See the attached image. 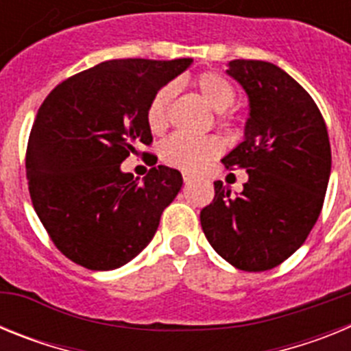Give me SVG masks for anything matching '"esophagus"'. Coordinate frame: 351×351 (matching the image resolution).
<instances>
[{
    "label": "esophagus",
    "instance_id": "1",
    "mask_svg": "<svg viewBox=\"0 0 351 351\" xmlns=\"http://www.w3.org/2000/svg\"><path fill=\"white\" fill-rule=\"evenodd\" d=\"M182 179H184V182H190L191 179H193V173H190V172H182Z\"/></svg>",
    "mask_w": 351,
    "mask_h": 351
}]
</instances>
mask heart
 <instances>
[{
  "label": "heart",
  "mask_w": 351,
  "mask_h": 351,
  "mask_svg": "<svg viewBox=\"0 0 351 351\" xmlns=\"http://www.w3.org/2000/svg\"><path fill=\"white\" fill-rule=\"evenodd\" d=\"M193 86L202 96L204 101L213 110L219 112V119H225V110L235 104L237 93L234 84L218 71H202L193 79ZM172 84H167L149 101L145 119L151 132L160 133L169 126L170 104L173 98ZM223 151V142L214 135L209 137H188V135H172L160 147V158L163 163L181 170H197L207 161L218 156Z\"/></svg>",
  "instance_id": "b5f03b06"
}]
</instances>
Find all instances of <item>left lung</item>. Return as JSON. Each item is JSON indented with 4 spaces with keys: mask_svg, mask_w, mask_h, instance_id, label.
Masks as SVG:
<instances>
[{
    "mask_svg": "<svg viewBox=\"0 0 351 351\" xmlns=\"http://www.w3.org/2000/svg\"><path fill=\"white\" fill-rule=\"evenodd\" d=\"M226 73L250 98L244 141L223 158L244 169L243 193L214 182V200L200 210L207 241L219 256L247 272L274 269L308 239L322 213L330 142L309 93L267 61L234 60Z\"/></svg>",
    "mask_w": 351,
    "mask_h": 351,
    "instance_id": "obj_1",
    "label": "left lung"
}]
</instances>
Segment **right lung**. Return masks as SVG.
Masks as SVG:
<instances>
[{"label":"right lung","mask_w":351,"mask_h":351,"mask_svg":"<svg viewBox=\"0 0 351 351\" xmlns=\"http://www.w3.org/2000/svg\"><path fill=\"white\" fill-rule=\"evenodd\" d=\"M191 58L112 60L58 84L40 105L26 151L31 202L71 262L112 271L151 243L182 186L179 170L153 167L142 181L121 170L153 142L145 112Z\"/></svg>","instance_id":"add662e5"}]
</instances>
